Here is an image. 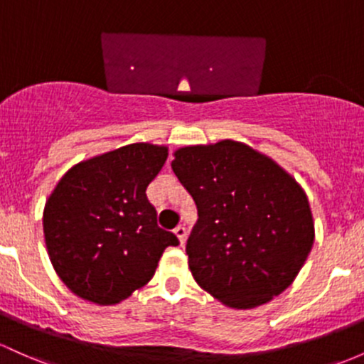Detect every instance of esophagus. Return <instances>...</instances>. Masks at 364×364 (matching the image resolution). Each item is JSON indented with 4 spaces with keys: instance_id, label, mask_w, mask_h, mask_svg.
Masks as SVG:
<instances>
[{
    "instance_id": "1",
    "label": "esophagus",
    "mask_w": 364,
    "mask_h": 364,
    "mask_svg": "<svg viewBox=\"0 0 364 364\" xmlns=\"http://www.w3.org/2000/svg\"><path fill=\"white\" fill-rule=\"evenodd\" d=\"M174 235L178 237V240H179V243H181V245L186 242V228L185 226H181V225L176 226L174 228Z\"/></svg>"
}]
</instances>
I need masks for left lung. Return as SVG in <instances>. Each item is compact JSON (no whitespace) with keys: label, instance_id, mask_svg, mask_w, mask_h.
<instances>
[{"label":"left lung","instance_id":"1","mask_svg":"<svg viewBox=\"0 0 364 364\" xmlns=\"http://www.w3.org/2000/svg\"><path fill=\"white\" fill-rule=\"evenodd\" d=\"M171 166L198 210L186 242L195 282L235 309L289 289L314 242L309 202L292 176L233 139L176 150Z\"/></svg>","mask_w":364,"mask_h":364}]
</instances>
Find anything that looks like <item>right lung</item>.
<instances>
[{
	"label": "right lung",
	"mask_w": 364,
	"mask_h": 364,
	"mask_svg": "<svg viewBox=\"0 0 364 364\" xmlns=\"http://www.w3.org/2000/svg\"><path fill=\"white\" fill-rule=\"evenodd\" d=\"M166 146L133 143L70 167L46 200L50 261L70 292L100 306L129 297L154 277L166 247L146 186L166 164Z\"/></svg>",
	"instance_id": "right-lung-1"
}]
</instances>
